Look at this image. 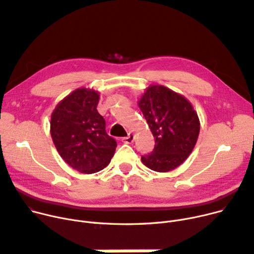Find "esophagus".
<instances>
[{"label": "esophagus", "mask_w": 254, "mask_h": 254, "mask_svg": "<svg viewBox=\"0 0 254 254\" xmlns=\"http://www.w3.org/2000/svg\"><path fill=\"white\" fill-rule=\"evenodd\" d=\"M121 141H123L124 143H127V144H129V143H131V142L134 141V135L129 133L127 137L121 138Z\"/></svg>", "instance_id": "obj_1"}]
</instances>
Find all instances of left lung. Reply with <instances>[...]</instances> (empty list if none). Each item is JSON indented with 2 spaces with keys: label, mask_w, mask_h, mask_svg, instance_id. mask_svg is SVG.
<instances>
[{
  "label": "left lung",
  "mask_w": 254,
  "mask_h": 254,
  "mask_svg": "<svg viewBox=\"0 0 254 254\" xmlns=\"http://www.w3.org/2000/svg\"><path fill=\"white\" fill-rule=\"evenodd\" d=\"M154 138L151 152L141 157L146 167L167 172L189 157L199 135V119L192 105L168 88L153 85L138 103Z\"/></svg>",
  "instance_id": "obj_1"
}]
</instances>
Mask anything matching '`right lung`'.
I'll list each match as a JSON object with an SVG mask.
<instances>
[{
    "mask_svg": "<svg viewBox=\"0 0 254 254\" xmlns=\"http://www.w3.org/2000/svg\"><path fill=\"white\" fill-rule=\"evenodd\" d=\"M98 100L94 90L76 89L58 104L51 118V135L60 156L70 167L86 174L103 170L117 146L97 112Z\"/></svg>",
    "mask_w": 254,
    "mask_h": 254,
    "instance_id": "obj_1",
    "label": "right lung"
}]
</instances>
